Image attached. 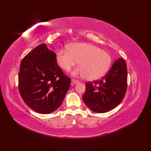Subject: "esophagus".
<instances>
[{"mask_svg":"<svg viewBox=\"0 0 151 151\" xmlns=\"http://www.w3.org/2000/svg\"><path fill=\"white\" fill-rule=\"evenodd\" d=\"M71 82H72V84H78V83H79V81H78L77 80L72 79L71 80Z\"/></svg>","mask_w":151,"mask_h":151,"instance_id":"34e87169","label":"esophagus"}]
</instances>
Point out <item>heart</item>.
<instances>
[{"mask_svg": "<svg viewBox=\"0 0 151 151\" xmlns=\"http://www.w3.org/2000/svg\"><path fill=\"white\" fill-rule=\"evenodd\" d=\"M56 61L63 70L68 71L78 62L80 65L73 72L75 76H86L94 81L102 77L111 65V58L106 51L90 43H74L68 50L60 49L56 54Z\"/></svg>", "mask_w": 151, "mask_h": 151, "instance_id": "1", "label": "heart"}]
</instances>
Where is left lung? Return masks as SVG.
Segmentation results:
<instances>
[{
	"label": "left lung",
	"mask_w": 151,
	"mask_h": 151,
	"mask_svg": "<svg viewBox=\"0 0 151 151\" xmlns=\"http://www.w3.org/2000/svg\"><path fill=\"white\" fill-rule=\"evenodd\" d=\"M127 88V68L124 60H117L99 81L86 83L83 101L93 111L105 113L121 103Z\"/></svg>",
	"instance_id": "left-lung-1"
}]
</instances>
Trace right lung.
I'll list each match as a JSON object with an SVG mask.
<instances>
[{
    "instance_id": "add662e5",
    "label": "right lung",
    "mask_w": 151,
    "mask_h": 151,
    "mask_svg": "<svg viewBox=\"0 0 151 151\" xmlns=\"http://www.w3.org/2000/svg\"><path fill=\"white\" fill-rule=\"evenodd\" d=\"M56 62V54L41 44L21 62L19 93L25 103L37 113L49 114L56 110L69 90L70 79Z\"/></svg>"
}]
</instances>
